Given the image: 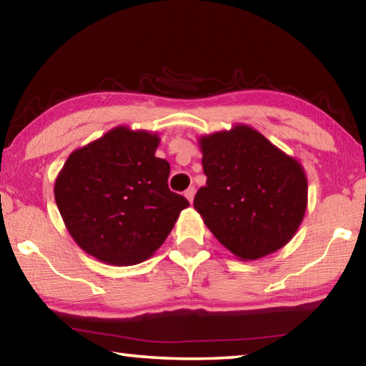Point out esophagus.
Masks as SVG:
<instances>
[{"mask_svg": "<svg viewBox=\"0 0 366 366\" xmlns=\"http://www.w3.org/2000/svg\"><path fill=\"white\" fill-rule=\"evenodd\" d=\"M185 198H187V200L192 203L194 202V197H195V189L194 187H189L187 190H185Z\"/></svg>", "mask_w": 366, "mask_h": 366, "instance_id": "esophagus-1", "label": "esophagus"}]
</instances>
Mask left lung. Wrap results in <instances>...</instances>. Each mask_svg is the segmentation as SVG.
Returning <instances> with one entry per match:
<instances>
[{"label":"left lung","mask_w":366,"mask_h":366,"mask_svg":"<svg viewBox=\"0 0 366 366\" xmlns=\"http://www.w3.org/2000/svg\"><path fill=\"white\" fill-rule=\"evenodd\" d=\"M205 187L194 207L240 259L280 250L305 216L308 184L299 161L249 126L200 137Z\"/></svg>","instance_id":"8db88e82"}]
</instances>
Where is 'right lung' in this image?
I'll list each match as a JSON object with an SVG mask.
<instances>
[{
    "mask_svg": "<svg viewBox=\"0 0 366 366\" xmlns=\"http://www.w3.org/2000/svg\"><path fill=\"white\" fill-rule=\"evenodd\" d=\"M157 134L116 127L72 152L54 182V200L80 249L131 266L164 242L189 207L168 187L169 163L154 157Z\"/></svg>",
    "mask_w": 366,
    "mask_h": 366,
    "instance_id": "right-lung-1",
    "label": "right lung"
}]
</instances>
